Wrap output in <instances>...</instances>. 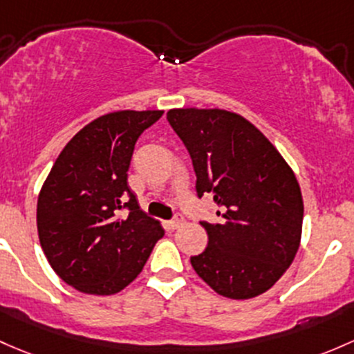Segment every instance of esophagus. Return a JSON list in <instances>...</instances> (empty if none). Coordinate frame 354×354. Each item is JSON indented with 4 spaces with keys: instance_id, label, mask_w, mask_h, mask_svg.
Listing matches in <instances>:
<instances>
[{
    "instance_id": "34e87169",
    "label": "esophagus",
    "mask_w": 354,
    "mask_h": 354,
    "mask_svg": "<svg viewBox=\"0 0 354 354\" xmlns=\"http://www.w3.org/2000/svg\"><path fill=\"white\" fill-rule=\"evenodd\" d=\"M185 224V218L183 215H176V217L173 218V221H169V227L171 229H180L181 225Z\"/></svg>"
}]
</instances>
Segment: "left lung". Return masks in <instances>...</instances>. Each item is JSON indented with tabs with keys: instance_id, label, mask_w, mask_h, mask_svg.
I'll return each instance as SVG.
<instances>
[{
	"instance_id": "8db88e82",
	"label": "left lung",
	"mask_w": 354,
	"mask_h": 354,
	"mask_svg": "<svg viewBox=\"0 0 354 354\" xmlns=\"http://www.w3.org/2000/svg\"><path fill=\"white\" fill-rule=\"evenodd\" d=\"M167 122L192 156L196 193H212L221 224L202 222L208 245L193 270L218 295L258 297L292 265L302 239L304 200L295 173L243 115L173 109Z\"/></svg>"
}]
</instances>
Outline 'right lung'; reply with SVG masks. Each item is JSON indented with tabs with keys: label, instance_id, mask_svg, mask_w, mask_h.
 Returning a JSON list of instances; mask_svg holds the SVG:
<instances>
[{
	"label": "right lung",
	"instance_id": "add662e5",
	"mask_svg": "<svg viewBox=\"0 0 354 354\" xmlns=\"http://www.w3.org/2000/svg\"><path fill=\"white\" fill-rule=\"evenodd\" d=\"M162 113L118 110L95 118L66 144L40 188V245L57 277L77 292L124 290L165 236L161 222L140 210L127 185L133 146ZM124 206L127 218L118 215Z\"/></svg>",
	"mask_w": 354,
	"mask_h": 354
}]
</instances>
